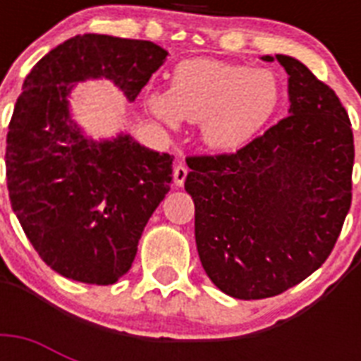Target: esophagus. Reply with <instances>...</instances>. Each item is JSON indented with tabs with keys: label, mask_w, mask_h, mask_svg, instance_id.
I'll list each match as a JSON object with an SVG mask.
<instances>
[{
	"label": "esophagus",
	"mask_w": 361,
	"mask_h": 361,
	"mask_svg": "<svg viewBox=\"0 0 361 361\" xmlns=\"http://www.w3.org/2000/svg\"><path fill=\"white\" fill-rule=\"evenodd\" d=\"M185 178H187V166L185 164H176L174 166V183L176 187H183L185 183Z\"/></svg>",
	"instance_id": "1"
}]
</instances>
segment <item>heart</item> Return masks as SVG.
<instances>
[{
    "label": "heart",
    "instance_id": "heart-1",
    "mask_svg": "<svg viewBox=\"0 0 361 361\" xmlns=\"http://www.w3.org/2000/svg\"><path fill=\"white\" fill-rule=\"evenodd\" d=\"M279 97L274 71L198 58L176 65L170 90H149L146 104L170 127H178L183 118L200 123L209 147L238 149L271 120Z\"/></svg>",
    "mask_w": 361,
    "mask_h": 361
}]
</instances>
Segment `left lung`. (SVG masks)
<instances>
[{"instance_id": "obj_1", "label": "left lung", "mask_w": 361, "mask_h": 361, "mask_svg": "<svg viewBox=\"0 0 361 361\" xmlns=\"http://www.w3.org/2000/svg\"><path fill=\"white\" fill-rule=\"evenodd\" d=\"M275 59L288 75L290 116L238 152L187 159L198 257L238 300L277 296L319 269L353 200L347 110L302 61Z\"/></svg>"}]
</instances>
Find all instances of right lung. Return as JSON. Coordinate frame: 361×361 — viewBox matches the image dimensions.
Listing matches in <instances>:
<instances>
[{
	"label": "right lung",
	"instance_id": "1",
	"mask_svg": "<svg viewBox=\"0 0 361 361\" xmlns=\"http://www.w3.org/2000/svg\"><path fill=\"white\" fill-rule=\"evenodd\" d=\"M166 56L155 42L86 33L25 76L7 133L8 198L39 257L67 279L112 285L129 271L174 161L125 133L86 136L71 118V92L106 78L133 103Z\"/></svg>",
	"mask_w": 361,
	"mask_h": 361
}]
</instances>
